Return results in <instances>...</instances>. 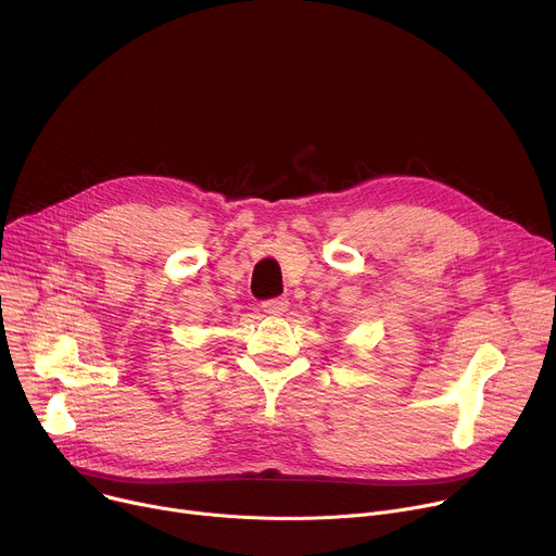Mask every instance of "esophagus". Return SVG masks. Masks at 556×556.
Listing matches in <instances>:
<instances>
[{
	"label": "esophagus",
	"mask_w": 556,
	"mask_h": 556,
	"mask_svg": "<svg viewBox=\"0 0 556 556\" xmlns=\"http://www.w3.org/2000/svg\"><path fill=\"white\" fill-rule=\"evenodd\" d=\"M262 307H264V312H268V314H283L286 309H288V299L286 296H275V299H266L264 303H262Z\"/></svg>",
	"instance_id": "obj_1"
}]
</instances>
